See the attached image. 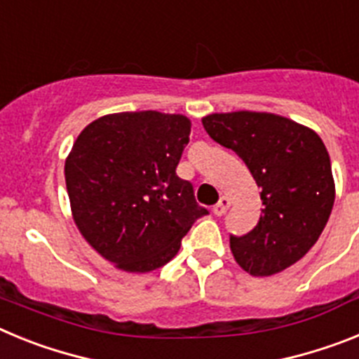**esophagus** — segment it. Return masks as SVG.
Here are the masks:
<instances>
[{"label":"esophagus","instance_id":"34e87169","mask_svg":"<svg viewBox=\"0 0 359 359\" xmlns=\"http://www.w3.org/2000/svg\"><path fill=\"white\" fill-rule=\"evenodd\" d=\"M228 207H230V199H228L226 196H223V198L219 199L217 205H214V208H212V212H214L215 215H223L224 212L228 210Z\"/></svg>","mask_w":359,"mask_h":359}]
</instances>
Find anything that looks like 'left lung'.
<instances>
[{"label": "left lung", "instance_id": "obj_1", "mask_svg": "<svg viewBox=\"0 0 359 359\" xmlns=\"http://www.w3.org/2000/svg\"><path fill=\"white\" fill-rule=\"evenodd\" d=\"M201 122L262 189L257 226L230 236L233 259L253 277L280 273L315 246L329 221L336 192L327 149L313 129L275 113H212Z\"/></svg>", "mask_w": 359, "mask_h": 359}]
</instances>
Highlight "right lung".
I'll list each match as a JSON object with an SVG mask.
<instances>
[{"label":"right lung","mask_w":359,"mask_h":359,"mask_svg":"<svg viewBox=\"0 0 359 359\" xmlns=\"http://www.w3.org/2000/svg\"><path fill=\"white\" fill-rule=\"evenodd\" d=\"M190 120L126 111L82 129L65 163L73 221L91 248L128 273L161 268L207 215L176 167Z\"/></svg>","instance_id":"1"}]
</instances>
